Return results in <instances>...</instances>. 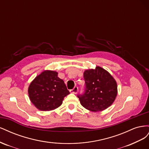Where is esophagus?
I'll return each instance as SVG.
<instances>
[{"label": "esophagus", "instance_id": "esophagus-1", "mask_svg": "<svg viewBox=\"0 0 149 149\" xmlns=\"http://www.w3.org/2000/svg\"><path fill=\"white\" fill-rule=\"evenodd\" d=\"M78 88L77 86H74V88L73 89L70 90V92L74 94H76L78 93Z\"/></svg>", "mask_w": 149, "mask_h": 149}]
</instances>
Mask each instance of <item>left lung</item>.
<instances>
[{
    "mask_svg": "<svg viewBox=\"0 0 149 149\" xmlns=\"http://www.w3.org/2000/svg\"><path fill=\"white\" fill-rule=\"evenodd\" d=\"M85 91L79 94L80 103L91 111H102L114 102L118 94L116 80L102 68L96 66L84 72Z\"/></svg>",
    "mask_w": 149,
    "mask_h": 149,
    "instance_id": "left-lung-1",
    "label": "left lung"
}]
</instances>
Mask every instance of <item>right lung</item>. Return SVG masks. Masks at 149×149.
Listing matches in <instances>:
<instances>
[{
	"label": "right lung",
	"mask_w": 149,
	"mask_h": 149,
	"mask_svg": "<svg viewBox=\"0 0 149 149\" xmlns=\"http://www.w3.org/2000/svg\"><path fill=\"white\" fill-rule=\"evenodd\" d=\"M31 102L40 111L55 109L61 105L70 94L64 81L58 77L56 71L45 70L31 82L28 89Z\"/></svg>",
	"instance_id": "right-lung-1"
}]
</instances>
